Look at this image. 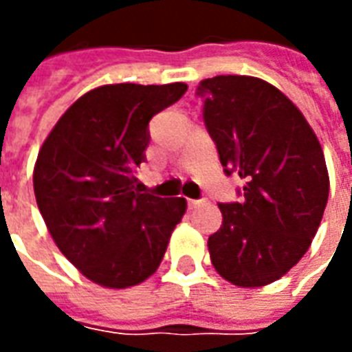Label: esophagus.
Masks as SVG:
<instances>
[{
  "instance_id": "esophagus-1",
  "label": "esophagus",
  "mask_w": 352,
  "mask_h": 352,
  "mask_svg": "<svg viewBox=\"0 0 352 352\" xmlns=\"http://www.w3.org/2000/svg\"><path fill=\"white\" fill-rule=\"evenodd\" d=\"M199 206H204V199H188V209H196Z\"/></svg>"
}]
</instances>
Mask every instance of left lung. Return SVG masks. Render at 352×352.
I'll list each match as a JSON object with an SVG mask.
<instances>
[{"label":"left lung","instance_id":"8db88e82","mask_svg":"<svg viewBox=\"0 0 352 352\" xmlns=\"http://www.w3.org/2000/svg\"><path fill=\"white\" fill-rule=\"evenodd\" d=\"M196 94L224 173L245 181L241 201L219 204L211 262L237 287H264L298 264L317 234L330 190L324 154L300 109L265 80L219 75Z\"/></svg>","mask_w":352,"mask_h":352}]
</instances>
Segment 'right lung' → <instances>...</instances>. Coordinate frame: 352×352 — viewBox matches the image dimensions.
Segmentation results:
<instances>
[{
  "mask_svg": "<svg viewBox=\"0 0 352 352\" xmlns=\"http://www.w3.org/2000/svg\"><path fill=\"white\" fill-rule=\"evenodd\" d=\"M184 82L105 85L65 111L45 139L34 190L50 236L80 273L107 288H128L160 265L186 211L184 198L138 190L148 122L183 98Z\"/></svg>",
  "mask_w": 352,
  "mask_h": 352,
  "instance_id": "1",
  "label": "right lung"
}]
</instances>
